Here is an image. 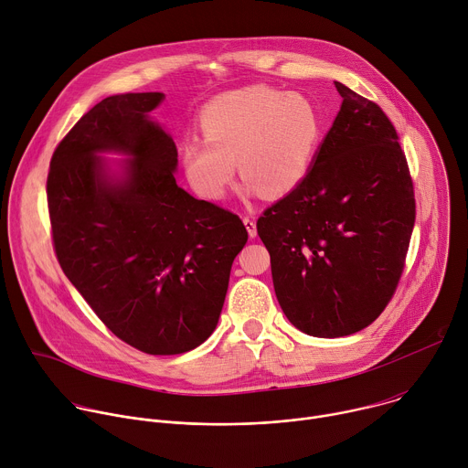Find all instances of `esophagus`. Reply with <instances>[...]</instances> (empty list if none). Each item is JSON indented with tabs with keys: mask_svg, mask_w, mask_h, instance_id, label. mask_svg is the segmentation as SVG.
I'll return each mask as SVG.
<instances>
[{
	"mask_svg": "<svg viewBox=\"0 0 468 468\" xmlns=\"http://www.w3.org/2000/svg\"><path fill=\"white\" fill-rule=\"evenodd\" d=\"M242 220H244V226H246V229H248V235H250V237H255V235H257V224H255V218H253V217H250V215H246Z\"/></svg>",
	"mask_w": 468,
	"mask_h": 468,
	"instance_id": "esophagus-1",
	"label": "esophagus"
}]
</instances>
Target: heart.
I'll use <instances>...</instances> for the list:
<instances>
[{"label": "heart", "mask_w": 468, "mask_h": 468, "mask_svg": "<svg viewBox=\"0 0 468 468\" xmlns=\"http://www.w3.org/2000/svg\"><path fill=\"white\" fill-rule=\"evenodd\" d=\"M204 139L181 144V165L192 190L206 199L224 197L235 177L242 192L285 196L309 174L324 122L300 94L253 85L224 92L199 112Z\"/></svg>", "instance_id": "obj_1"}]
</instances>
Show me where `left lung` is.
I'll list each match as a JSON object with an SVG mask.
<instances>
[{
	"instance_id": "left-lung-1",
	"label": "left lung",
	"mask_w": 468,
	"mask_h": 468,
	"mask_svg": "<svg viewBox=\"0 0 468 468\" xmlns=\"http://www.w3.org/2000/svg\"><path fill=\"white\" fill-rule=\"evenodd\" d=\"M341 111L305 179L257 220L285 316L335 339L372 324L390 302L415 226V190L381 107L343 83Z\"/></svg>"
}]
</instances>
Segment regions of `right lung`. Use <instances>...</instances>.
I'll return each instance as SVG.
<instances>
[{"label": "right lung", "instance_id": "1", "mask_svg": "<svg viewBox=\"0 0 468 468\" xmlns=\"http://www.w3.org/2000/svg\"><path fill=\"white\" fill-rule=\"evenodd\" d=\"M163 98L94 105L55 148L46 192L66 278L118 339L176 356L215 331L248 231L235 213L177 186L176 144L148 116ZM101 151L133 157L122 178L106 172Z\"/></svg>", "mask_w": 468, "mask_h": 468}]
</instances>
